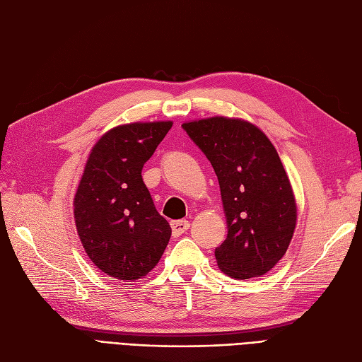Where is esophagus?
<instances>
[{
  "mask_svg": "<svg viewBox=\"0 0 362 362\" xmlns=\"http://www.w3.org/2000/svg\"><path fill=\"white\" fill-rule=\"evenodd\" d=\"M170 226H172V234H173V237H178V235H181L182 233L187 231V229L190 228V223H189L187 221H173V222L170 223Z\"/></svg>",
  "mask_w": 362,
  "mask_h": 362,
  "instance_id": "obj_1",
  "label": "esophagus"
}]
</instances>
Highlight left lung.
Segmentation results:
<instances>
[{
    "label": "left lung",
    "instance_id": "1",
    "mask_svg": "<svg viewBox=\"0 0 362 362\" xmlns=\"http://www.w3.org/2000/svg\"><path fill=\"white\" fill-rule=\"evenodd\" d=\"M217 175L228 223L217 266L235 279L264 275L286 254L296 226L291 184L275 146L242 119L182 124Z\"/></svg>",
    "mask_w": 362,
    "mask_h": 362
}]
</instances>
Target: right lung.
<instances>
[{
	"mask_svg": "<svg viewBox=\"0 0 362 362\" xmlns=\"http://www.w3.org/2000/svg\"><path fill=\"white\" fill-rule=\"evenodd\" d=\"M172 122L120 125L93 146L74 199L83 247L105 275L122 281L157 266L172 229L141 178Z\"/></svg>",
	"mask_w": 362,
	"mask_h": 362,
	"instance_id": "add662e5",
	"label": "right lung"
}]
</instances>
